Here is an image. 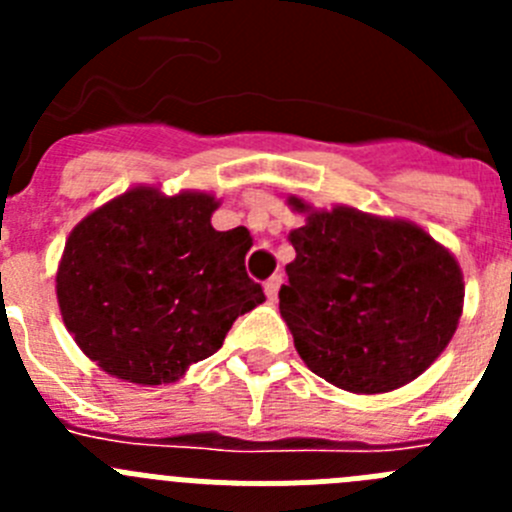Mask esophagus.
<instances>
[{"label": "esophagus", "mask_w": 512, "mask_h": 512, "mask_svg": "<svg viewBox=\"0 0 512 512\" xmlns=\"http://www.w3.org/2000/svg\"><path fill=\"white\" fill-rule=\"evenodd\" d=\"M279 287H282V277H271L269 282L264 284V289H266V297H269L271 302L277 300V295H279Z\"/></svg>", "instance_id": "34e87169"}]
</instances>
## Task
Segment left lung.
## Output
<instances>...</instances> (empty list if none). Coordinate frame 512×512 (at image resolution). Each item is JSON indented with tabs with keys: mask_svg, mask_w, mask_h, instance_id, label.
Wrapping results in <instances>:
<instances>
[{
	"mask_svg": "<svg viewBox=\"0 0 512 512\" xmlns=\"http://www.w3.org/2000/svg\"><path fill=\"white\" fill-rule=\"evenodd\" d=\"M289 207L305 225L289 233L279 312L307 369L356 395L413 382L449 346L464 307V274L420 225L356 207Z\"/></svg>",
	"mask_w": 512,
	"mask_h": 512,
	"instance_id": "1",
	"label": "left lung"
}]
</instances>
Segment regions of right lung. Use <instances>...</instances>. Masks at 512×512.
<instances>
[{"label":"right lung","instance_id":"1","mask_svg":"<svg viewBox=\"0 0 512 512\" xmlns=\"http://www.w3.org/2000/svg\"><path fill=\"white\" fill-rule=\"evenodd\" d=\"M207 192L133 187L71 230L56 271L61 318L112 377L169 384L266 300L246 274L251 233L215 230Z\"/></svg>","mask_w":512,"mask_h":512}]
</instances>
